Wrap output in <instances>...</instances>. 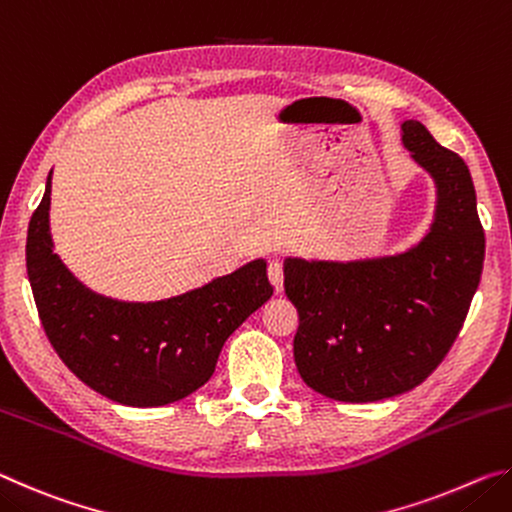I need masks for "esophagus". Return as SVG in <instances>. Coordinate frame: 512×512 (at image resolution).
Wrapping results in <instances>:
<instances>
[{
	"label": "esophagus",
	"instance_id": "esophagus-1",
	"mask_svg": "<svg viewBox=\"0 0 512 512\" xmlns=\"http://www.w3.org/2000/svg\"><path fill=\"white\" fill-rule=\"evenodd\" d=\"M268 280H271L275 293H282V289H284V271H282L280 262L268 264Z\"/></svg>",
	"mask_w": 512,
	"mask_h": 512
}]
</instances>
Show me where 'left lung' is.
Returning a JSON list of instances; mask_svg holds the SVG:
<instances>
[{
	"label": "left lung",
	"mask_w": 512,
	"mask_h": 512,
	"mask_svg": "<svg viewBox=\"0 0 512 512\" xmlns=\"http://www.w3.org/2000/svg\"><path fill=\"white\" fill-rule=\"evenodd\" d=\"M402 144L436 185L418 244L354 262L284 259V291L300 316L298 372L339 402H377L422 384L456 341L481 280L485 235L470 169L415 119L402 124Z\"/></svg>",
	"instance_id": "obj_1"
}]
</instances>
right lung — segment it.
Wrapping results in <instances>:
<instances>
[{"mask_svg":"<svg viewBox=\"0 0 512 512\" xmlns=\"http://www.w3.org/2000/svg\"><path fill=\"white\" fill-rule=\"evenodd\" d=\"M51 171L27 235V273L49 343L85 386L151 409L183 400L212 377L228 336L273 296L264 259L155 302L106 298L54 253Z\"/></svg>","mask_w":512,"mask_h":512,"instance_id":"1","label":"right lung"}]
</instances>
